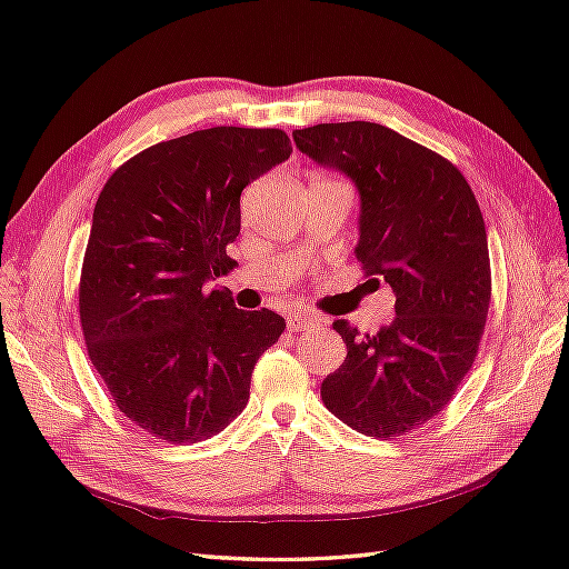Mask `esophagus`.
Listing matches in <instances>:
<instances>
[{"instance_id": "34e87169", "label": "esophagus", "mask_w": 569, "mask_h": 569, "mask_svg": "<svg viewBox=\"0 0 569 569\" xmlns=\"http://www.w3.org/2000/svg\"><path fill=\"white\" fill-rule=\"evenodd\" d=\"M318 325L320 318L308 316V312H291V316H288V328H291V332H303L310 328H318Z\"/></svg>"}]
</instances>
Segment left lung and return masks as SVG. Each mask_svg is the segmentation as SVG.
Masks as SVG:
<instances>
[{"instance_id":"obj_1","label":"left lung","mask_w":569,"mask_h":569,"mask_svg":"<svg viewBox=\"0 0 569 569\" xmlns=\"http://www.w3.org/2000/svg\"><path fill=\"white\" fill-rule=\"evenodd\" d=\"M293 141L355 180L357 259L396 293V320L377 335L332 322L347 357L322 381V403L357 432L393 440L447 408L475 365L491 300L485 217L452 161L389 127L316 124Z\"/></svg>"}]
</instances>
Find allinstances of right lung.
Wrapping results in <instances>:
<instances>
[{"label":"right lung","mask_w":569,"mask_h":569,"mask_svg":"<svg viewBox=\"0 0 569 569\" xmlns=\"http://www.w3.org/2000/svg\"><path fill=\"white\" fill-rule=\"evenodd\" d=\"M281 129L212 127L153 143L107 180L80 273V328L122 413L171 445L208 440L249 401L251 371L286 330L210 288L237 261L239 196L286 161Z\"/></svg>","instance_id":"right-lung-1"}]
</instances>
